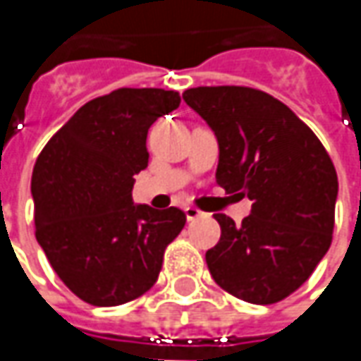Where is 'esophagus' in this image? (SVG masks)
<instances>
[{
    "label": "esophagus",
    "instance_id": "esophagus-1",
    "mask_svg": "<svg viewBox=\"0 0 361 361\" xmlns=\"http://www.w3.org/2000/svg\"><path fill=\"white\" fill-rule=\"evenodd\" d=\"M185 215H187V221H197L202 216V211L197 207H185Z\"/></svg>",
    "mask_w": 361,
    "mask_h": 361
}]
</instances>
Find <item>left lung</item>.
<instances>
[{"label":"left lung","instance_id":"left-lung-1","mask_svg":"<svg viewBox=\"0 0 361 361\" xmlns=\"http://www.w3.org/2000/svg\"><path fill=\"white\" fill-rule=\"evenodd\" d=\"M219 140L216 183L247 197L241 225L215 215L221 239L207 251L219 287L271 305L310 279L334 233L338 174L313 130L277 98L247 86H199L183 94Z\"/></svg>","mask_w":361,"mask_h":361}]
</instances>
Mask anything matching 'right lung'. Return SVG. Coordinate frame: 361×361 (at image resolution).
Here are the masks:
<instances>
[{
  "label": "right lung",
  "mask_w": 361,
  "mask_h": 361,
  "mask_svg": "<svg viewBox=\"0 0 361 361\" xmlns=\"http://www.w3.org/2000/svg\"><path fill=\"white\" fill-rule=\"evenodd\" d=\"M178 104L174 90L118 88L82 106L35 160V239L66 287L90 305L146 293L187 223L176 207L132 202L134 174L148 166V128Z\"/></svg>",
  "instance_id": "obj_1"
}]
</instances>
